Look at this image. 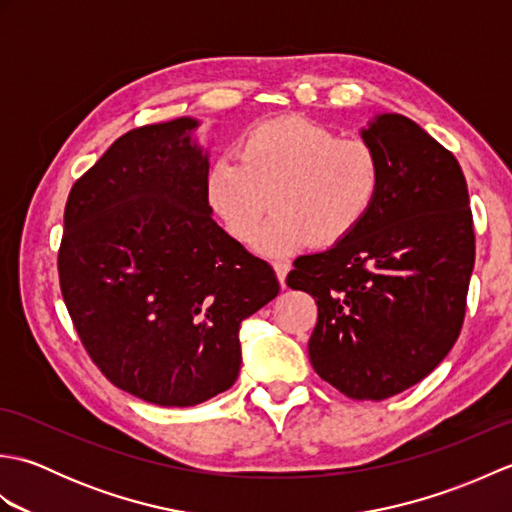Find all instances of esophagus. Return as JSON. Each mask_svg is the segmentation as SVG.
<instances>
[{
    "mask_svg": "<svg viewBox=\"0 0 512 512\" xmlns=\"http://www.w3.org/2000/svg\"><path fill=\"white\" fill-rule=\"evenodd\" d=\"M273 268H275V273H277L279 284L286 288V275H288V270H290V264L288 262H275Z\"/></svg>",
    "mask_w": 512,
    "mask_h": 512,
    "instance_id": "1",
    "label": "esophagus"
}]
</instances>
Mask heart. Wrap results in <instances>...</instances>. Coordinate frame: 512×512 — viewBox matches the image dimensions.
Listing matches in <instances>:
<instances>
[{
	"label": "heart",
	"instance_id": "heart-1",
	"mask_svg": "<svg viewBox=\"0 0 512 512\" xmlns=\"http://www.w3.org/2000/svg\"><path fill=\"white\" fill-rule=\"evenodd\" d=\"M380 162L363 140H343L334 129L288 116L250 127L237 158L213 160L206 202L235 242L248 244L270 206L275 213L257 237L264 255H292L332 246L354 233L374 209Z\"/></svg>",
	"mask_w": 512,
	"mask_h": 512
}]
</instances>
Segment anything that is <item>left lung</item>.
<instances>
[{"label": "left lung", "instance_id": "8db88e82", "mask_svg": "<svg viewBox=\"0 0 512 512\" xmlns=\"http://www.w3.org/2000/svg\"><path fill=\"white\" fill-rule=\"evenodd\" d=\"M361 138L380 162L374 209L332 248L299 257L286 281L319 306L314 372L347 398L385 400L458 341L475 235L464 173L436 138L402 114L374 116Z\"/></svg>", "mask_w": 512, "mask_h": 512}]
</instances>
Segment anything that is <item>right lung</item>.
<instances>
[{
	"mask_svg": "<svg viewBox=\"0 0 512 512\" xmlns=\"http://www.w3.org/2000/svg\"><path fill=\"white\" fill-rule=\"evenodd\" d=\"M198 127L182 116L127 132L63 215L59 279L81 343L118 389L160 407L231 387L239 325L279 292L275 270L211 217Z\"/></svg>",
	"mask_w": 512,
	"mask_h": 512,
	"instance_id": "right-lung-1",
	"label": "right lung"
}]
</instances>
